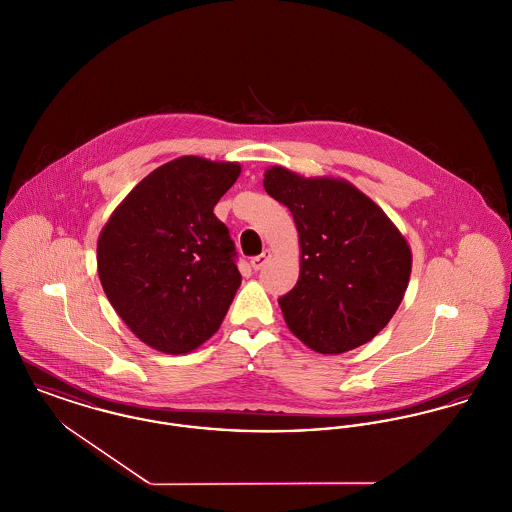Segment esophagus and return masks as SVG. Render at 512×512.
Wrapping results in <instances>:
<instances>
[{
  "instance_id": "obj_1",
  "label": "esophagus",
  "mask_w": 512,
  "mask_h": 512,
  "mask_svg": "<svg viewBox=\"0 0 512 512\" xmlns=\"http://www.w3.org/2000/svg\"><path fill=\"white\" fill-rule=\"evenodd\" d=\"M269 257H271V251H269V249H265L261 255H257V257H253V259H251V267H253L255 271H261V269L267 265Z\"/></svg>"
}]
</instances>
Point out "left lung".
<instances>
[{"mask_svg":"<svg viewBox=\"0 0 512 512\" xmlns=\"http://www.w3.org/2000/svg\"><path fill=\"white\" fill-rule=\"evenodd\" d=\"M263 185L300 234V280L278 298L288 329L319 354L369 342L408 288L412 253L402 234L348 181L307 180L274 166Z\"/></svg>","mask_w":512,"mask_h":512,"instance_id":"8db88e82","label":"left lung"}]
</instances>
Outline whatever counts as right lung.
I'll list each match as a JSON object with an SVG mask.
<instances>
[{
  "mask_svg": "<svg viewBox=\"0 0 512 512\" xmlns=\"http://www.w3.org/2000/svg\"><path fill=\"white\" fill-rule=\"evenodd\" d=\"M236 162L181 156L137 183L98 238V276L123 323L164 354H187L222 325L241 284L214 216Z\"/></svg>",
  "mask_w": 512,
  "mask_h": 512,
  "instance_id": "1",
  "label": "right lung"
}]
</instances>
